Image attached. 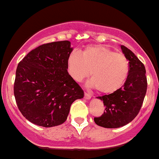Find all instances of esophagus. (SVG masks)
<instances>
[{"instance_id":"1","label":"esophagus","mask_w":159,"mask_h":159,"mask_svg":"<svg viewBox=\"0 0 159 159\" xmlns=\"http://www.w3.org/2000/svg\"><path fill=\"white\" fill-rule=\"evenodd\" d=\"M91 98H92V95H89V94H88V93H84V99H88H88H90Z\"/></svg>"}]
</instances>
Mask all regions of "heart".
<instances>
[{
	"mask_svg": "<svg viewBox=\"0 0 159 159\" xmlns=\"http://www.w3.org/2000/svg\"><path fill=\"white\" fill-rule=\"evenodd\" d=\"M67 71L80 82L90 75L89 85L102 94L116 92L124 84L129 74V63L123 54L104 45H90L83 51L72 52L67 58Z\"/></svg>",
	"mask_w": 159,
	"mask_h": 159,
	"instance_id": "1",
	"label": "heart"
}]
</instances>
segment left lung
I'll list each match as a JSON object with an SVG mask.
<instances>
[{
  "label": "left lung",
  "mask_w": 159,
  "mask_h": 159,
  "mask_svg": "<svg viewBox=\"0 0 159 159\" xmlns=\"http://www.w3.org/2000/svg\"><path fill=\"white\" fill-rule=\"evenodd\" d=\"M120 47L129 61L126 82L116 92L96 97L103 102L105 111L94 121L105 128H118L130 123L139 112L147 92L145 67L130 49L123 45Z\"/></svg>",
  "instance_id": "8db88e82"
}]
</instances>
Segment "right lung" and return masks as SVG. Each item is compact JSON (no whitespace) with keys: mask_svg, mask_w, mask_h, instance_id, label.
Listing matches in <instances>:
<instances>
[{"mask_svg":"<svg viewBox=\"0 0 159 159\" xmlns=\"http://www.w3.org/2000/svg\"><path fill=\"white\" fill-rule=\"evenodd\" d=\"M72 50L68 40L45 43L18 64L14 95L20 111L31 123L44 127L62 124L71 103L84 98V91L67 70Z\"/></svg>","mask_w":159,"mask_h":159,"instance_id":"right-lung-1","label":"right lung"}]
</instances>
